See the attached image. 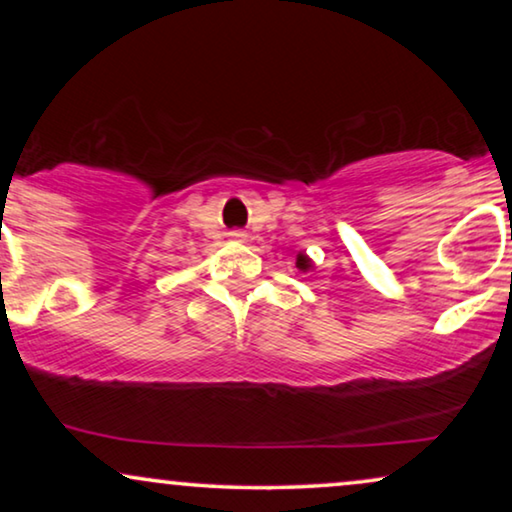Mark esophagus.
<instances>
[{
	"label": "esophagus",
	"mask_w": 512,
	"mask_h": 512,
	"mask_svg": "<svg viewBox=\"0 0 512 512\" xmlns=\"http://www.w3.org/2000/svg\"><path fill=\"white\" fill-rule=\"evenodd\" d=\"M230 235H233V237H235V240H242V237H244L242 233H230Z\"/></svg>",
	"instance_id": "34e87169"
}]
</instances>
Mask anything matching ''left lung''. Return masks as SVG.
I'll return each instance as SVG.
<instances>
[{
  "mask_svg": "<svg viewBox=\"0 0 512 512\" xmlns=\"http://www.w3.org/2000/svg\"><path fill=\"white\" fill-rule=\"evenodd\" d=\"M296 265H298V270H303V272L312 270V258H307L305 254H298V261H296Z\"/></svg>",
  "mask_w": 512,
  "mask_h": 512,
  "instance_id": "left-lung-1",
  "label": "left lung"
}]
</instances>
